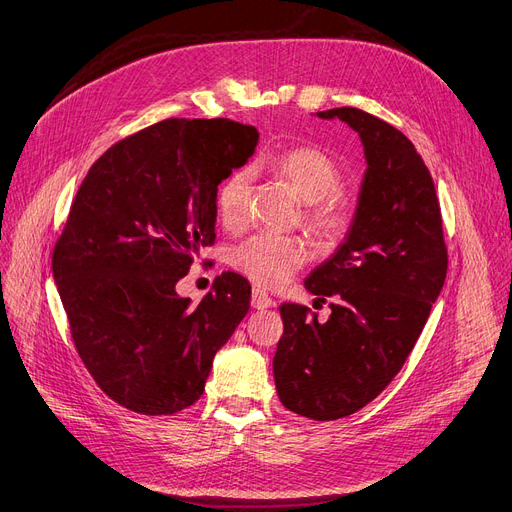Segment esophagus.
Masks as SVG:
<instances>
[{"instance_id":"34e87169","label":"esophagus","mask_w":512,"mask_h":512,"mask_svg":"<svg viewBox=\"0 0 512 512\" xmlns=\"http://www.w3.org/2000/svg\"><path fill=\"white\" fill-rule=\"evenodd\" d=\"M251 304H253L255 310H268V308L274 306V299H272L266 291L253 289V293H251Z\"/></svg>"}]
</instances>
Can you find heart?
<instances>
[{
  "mask_svg": "<svg viewBox=\"0 0 512 512\" xmlns=\"http://www.w3.org/2000/svg\"><path fill=\"white\" fill-rule=\"evenodd\" d=\"M287 179L297 196L306 202L304 221L323 240L342 238L354 219V200L339 187L342 168L325 149L316 145H291L257 160ZM251 173L234 170L217 192V213L225 227H240L249 217ZM308 244L299 236L261 232L242 240L232 251V266L255 285L276 289L289 282L308 261Z\"/></svg>",
  "mask_w": 512,
  "mask_h": 512,
  "instance_id": "obj_1",
  "label": "heart"
}]
</instances>
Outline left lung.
<instances>
[{"label": "left lung", "mask_w": 512, "mask_h": 512, "mask_svg": "<svg viewBox=\"0 0 512 512\" xmlns=\"http://www.w3.org/2000/svg\"><path fill=\"white\" fill-rule=\"evenodd\" d=\"M316 116L361 135L367 173L346 240L304 282L320 301L333 299L327 323L308 306H280L274 382L289 411L327 422L363 409L401 371L449 257L437 189L403 132L356 107Z\"/></svg>", "instance_id": "8db88e82"}]
</instances>
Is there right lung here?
Wrapping results in <instances>:
<instances>
[{
  "mask_svg": "<svg viewBox=\"0 0 512 512\" xmlns=\"http://www.w3.org/2000/svg\"><path fill=\"white\" fill-rule=\"evenodd\" d=\"M255 126L168 118L113 143L75 194L52 251L75 350L118 405H194L217 350L251 306L249 280L215 278L198 306L175 291L215 242L217 185L253 156Z\"/></svg>",
  "mask_w": 512,
  "mask_h": 512,
  "instance_id": "obj_1",
  "label": "right lung"
}]
</instances>
